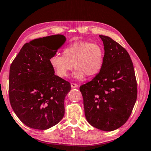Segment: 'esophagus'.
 Listing matches in <instances>:
<instances>
[{
	"mask_svg": "<svg viewBox=\"0 0 151 151\" xmlns=\"http://www.w3.org/2000/svg\"><path fill=\"white\" fill-rule=\"evenodd\" d=\"M71 87L72 88H78L79 87V85L78 83H71Z\"/></svg>",
	"mask_w": 151,
	"mask_h": 151,
	"instance_id": "1",
	"label": "esophagus"
}]
</instances>
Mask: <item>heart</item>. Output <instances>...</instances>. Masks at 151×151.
<instances>
[{
  "instance_id": "b5f03b06",
  "label": "heart",
  "mask_w": 151,
  "mask_h": 151,
  "mask_svg": "<svg viewBox=\"0 0 151 151\" xmlns=\"http://www.w3.org/2000/svg\"><path fill=\"white\" fill-rule=\"evenodd\" d=\"M104 62V50L99 44L87 41H76L68 45L63 55L56 54L50 59L55 73L61 78H66L70 71L76 69L73 77L82 80L87 76L92 78L98 74Z\"/></svg>"
}]
</instances>
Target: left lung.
Here are the masks:
<instances>
[{"instance_id":"left-lung-1","label":"left lung","mask_w":151,"mask_h":151,"mask_svg":"<svg viewBox=\"0 0 151 151\" xmlns=\"http://www.w3.org/2000/svg\"><path fill=\"white\" fill-rule=\"evenodd\" d=\"M99 37L104 46V65L80 90L88 123L101 131H111L130 117L137 97V81L127 50L109 36Z\"/></svg>"}]
</instances>
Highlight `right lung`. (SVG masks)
<instances>
[{
  "label": "right lung",
  "instance_id": "obj_1",
  "mask_svg": "<svg viewBox=\"0 0 151 151\" xmlns=\"http://www.w3.org/2000/svg\"><path fill=\"white\" fill-rule=\"evenodd\" d=\"M50 36L58 41V48H47L43 44L44 38L33 40L24 45L10 68L12 109L24 125L40 130L52 127L62 119L65 97L71 90L70 83L55 76L50 63L66 38L61 34Z\"/></svg>",
  "mask_w": 151,
  "mask_h": 151
}]
</instances>
